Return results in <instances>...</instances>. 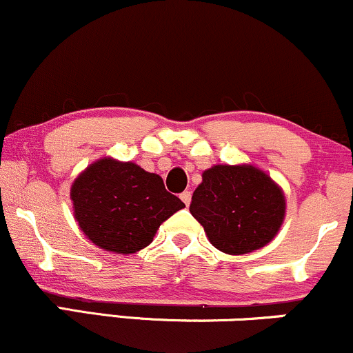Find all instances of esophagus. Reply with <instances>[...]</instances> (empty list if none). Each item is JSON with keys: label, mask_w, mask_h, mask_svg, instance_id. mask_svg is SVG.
Masks as SVG:
<instances>
[{"label": "esophagus", "mask_w": 353, "mask_h": 353, "mask_svg": "<svg viewBox=\"0 0 353 353\" xmlns=\"http://www.w3.org/2000/svg\"><path fill=\"white\" fill-rule=\"evenodd\" d=\"M180 198H181V201H183L185 205L188 206L190 201H192V193H190V192H183V193L180 194Z\"/></svg>", "instance_id": "esophagus-1"}]
</instances>
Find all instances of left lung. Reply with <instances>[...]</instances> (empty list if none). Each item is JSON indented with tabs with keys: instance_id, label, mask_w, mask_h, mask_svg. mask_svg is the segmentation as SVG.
<instances>
[{
	"instance_id": "obj_1",
	"label": "left lung",
	"mask_w": 353,
	"mask_h": 353,
	"mask_svg": "<svg viewBox=\"0 0 353 353\" xmlns=\"http://www.w3.org/2000/svg\"><path fill=\"white\" fill-rule=\"evenodd\" d=\"M201 176L190 213L216 250L248 254L274 239L285 216V198L268 173L252 165H214Z\"/></svg>"
}]
</instances>
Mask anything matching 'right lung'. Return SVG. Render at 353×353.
Returning a JSON list of instances; mask_svg holds the SVG:
<instances>
[{
	"mask_svg": "<svg viewBox=\"0 0 353 353\" xmlns=\"http://www.w3.org/2000/svg\"><path fill=\"white\" fill-rule=\"evenodd\" d=\"M70 200L82 233L115 254L143 250L161 223L185 206L165 190L161 176L110 157L94 161L74 180Z\"/></svg>",
	"mask_w": 353,
	"mask_h": 353,
	"instance_id": "1",
	"label": "right lung"
}]
</instances>
